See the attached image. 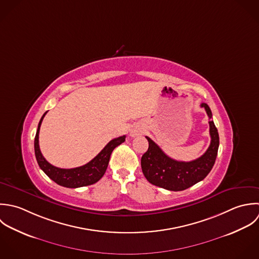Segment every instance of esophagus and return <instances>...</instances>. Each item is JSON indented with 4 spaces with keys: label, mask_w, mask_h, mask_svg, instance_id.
Wrapping results in <instances>:
<instances>
[{
    "label": "esophagus",
    "mask_w": 259,
    "mask_h": 259,
    "mask_svg": "<svg viewBox=\"0 0 259 259\" xmlns=\"http://www.w3.org/2000/svg\"><path fill=\"white\" fill-rule=\"evenodd\" d=\"M142 133H143V131L139 126H135L131 131V137H137V136L141 135Z\"/></svg>",
    "instance_id": "esophagus-1"
}]
</instances>
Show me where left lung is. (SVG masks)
I'll return each mask as SVG.
<instances>
[{
    "label": "left lung",
    "mask_w": 259,
    "mask_h": 259,
    "mask_svg": "<svg viewBox=\"0 0 259 259\" xmlns=\"http://www.w3.org/2000/svg\"><path fill=\"white\" fill-rule=\"evenodd\" d=\"M210 120L211 143L208 150L200 158L191 162H180L168 157L161 148L146 137L149 149L141 160L146 179L153 185L170 191H183L202 181L212 170L219 148L218 131L212 120V112L207 103H201Z\"/></svg>",
    "instance_id": "obj_1"
}]
</instances>
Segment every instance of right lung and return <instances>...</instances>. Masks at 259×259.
Returning a JSON list of instances; mask_svg holds the SVG:
<instances>
[{
  "label": "right lung",
  "instance_id": "1",
  "mask_svg": "<svg viewBox=\"0 0 259 259\" xmlns=\"http://www.w3.org/2000/svg\"><path fill=\"white\" fill-rule=\"evenodd\" d=\"M47 111L41 117L34 141V149L37 163L41 170L56 184L66 188H79L89 186L99 181L107 169L112 151L125 141V136L111 140L101 152L85 165L73 169H60L48 163L39 148V131Z\"/></svg>",
  "mask_w": 259,
  "mask_h": 259
}]
</instances>
